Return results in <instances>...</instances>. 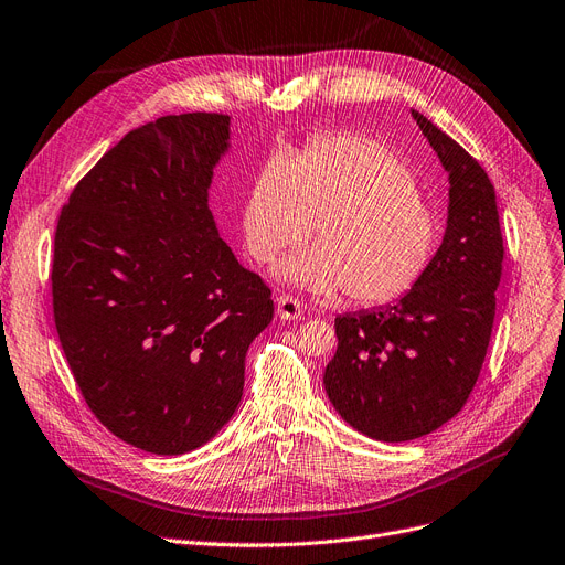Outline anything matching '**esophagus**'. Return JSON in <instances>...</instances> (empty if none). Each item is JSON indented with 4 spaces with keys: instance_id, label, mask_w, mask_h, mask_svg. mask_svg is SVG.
Returning <instances> with one entry per match:
<instances>
[{
    "instance_id": "1",
    "label": "esophagus",
    "mask_w": 565,
    "mask_h": 565,
    "mask_svg": "<svg viewBox=\"0 0 565 565\" xmlns=\"http://www.w3.org/2000/svg\"><path fill=\"white\" fill-rule=\"evenodd\" d=\"M277 316L281 318V321H298V318H302V305L300 300H296L292 296H279L277 298Z\"/></svg>"
}]
</instances>
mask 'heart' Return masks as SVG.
I'll list each match as a JSON object with an SVG mask.
<instances>
[{"instance_id":"heart-1","label":"heart","mask_w":565,"mask_h":565,"mask_svg":"<svg viewBox=\"0 0 565 565\" xmlns=\"http://www.w3.org/2000/svg\"><path fill=\"white\" fill-rule=\"evenodd\" d=\"M286 284L316 296L343 288L355 305L402 298L429 269L444 233L436 207L387 145L355 134L328 136L290 159H267L242 205L244 247L273 263Z\"/></svg>"}]
</instances>
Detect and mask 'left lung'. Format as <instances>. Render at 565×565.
Instances as JSON below:
<instances>
[{
  "instance_id": "1",
  "label": "left lung",
  "mask_w": 565,
  "mask_h": 565,
  "mask_svg": "<svg viewBox=\"0 0 565 565\" xmlns=\"http://www.w3.org/2000/svg\"><path fill=\"white\" fill-rule=\"evenodd\" d=\"M411 115L448 173L444 242L397 302L334 318L337 353L323 374L341 418L387 444L438 429L469 399L492 337L503 263L497 193L482 166L423 113Z\"/></svg>"
}]
</instances>
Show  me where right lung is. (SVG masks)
I'll return each instance as SVG.
<instances>
[{
  "label": "right lung",
  "mask_w": 565,
  "mask_h": 565,
  "mask_svg": "<svg viewBox=\"0 0 565 565\" xmlns=\"http://www.w3.org/2000/svg\"><path fill=\"white\" fill-rule=\"evenodd\" d=\"M231 117L168 115L129 131L73 189L53 258L64 355L92 413L152 455L207 444L239 406L273 298L218 237L214 168Z\"/></svg>",
  "instance_id": "right-lung-1"
}]
</instances>
